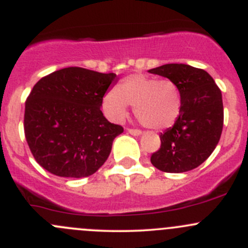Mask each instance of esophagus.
Listing matches in <instances>:
<instances>
[{
  "mask_svg": "<svg viewBox=\"0 0 248 248\" xmlns=\"http://www.w3.org/2000/svg\"><path fill=\"white\" fill-rule=\"evenodd\" d=\"M127 131H128L129 134H132V136H140V134L142 133L140 129H133V128H127Z\"/></svg>",
  "mask_w": 248,
  "mask_h": 248,
  "instance_id": "34e87169",
  "label": "esophagus"
}]
</instances>
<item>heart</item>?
Listing matches in <instances>:
<instances>
[{
  "instance_id": "1",
  "label": "heart",
  "mask_w": 248,
  "mask_h": 248,
  "mask_svg": "<svg viewBox=\"0 0 248 248\" xmlns=\"http://www.w3.org/2000/svg\"><path fill=\"white\" fill-rule=\"evenodd\" d=\"M129 106H134V114L145 127L159 131L171 127L177 120L181 94L171 80L132 74L103 97L104 111L115 122L126 119Z\"/></svg>"
}]
</instances>
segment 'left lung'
<instances>
[{"label": "left lung", "instance_id": "obj_1", "mask_svg": "<svg viewBox=\"0 0 248 248\" xmlns=\"http://www.w3.org/2000/svg\"><path fill=\"white\" fill-rule=\"evenodd\" d=\"M171 80L181 94V111L174 126L161 133V147L151 163L166 172H185L199 167L218 144L223 128L221 90L204 69L168 63L150 69Z\"/></svg>", "mask_w": 248, "mask_h": 248}]
</instances>
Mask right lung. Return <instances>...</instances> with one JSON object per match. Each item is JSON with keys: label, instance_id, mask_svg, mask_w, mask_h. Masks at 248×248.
Returning a JSON list of instances; mask_svg holds the SVG:
<instances>
[{"label": "right lung", "instance_id": "right-lung-1", "mask_svg": "<svg viewBox=\"0 0 248 248\" xmlns=\"http://www.w3.org/2000/svg\"><path fill=\"white\" fill-rule=\"evenodd\" d=\"M116 81L114 73L68 67L34 85L25 103L24 129L39 166L61 177H86L103 166L124 132L101 110Z\"/></svg>", "mask_w": 248, "mask_h": 248}]
</instances>
